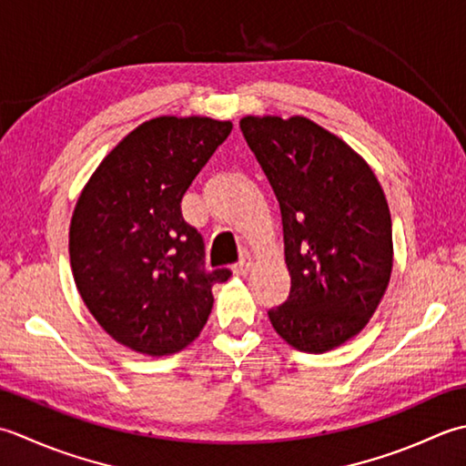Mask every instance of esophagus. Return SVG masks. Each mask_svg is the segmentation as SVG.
Segmentation results:
<instances>
[{
    "label": "esophagus",
    "mask_w": 466,
    "mask_h": 466,
    "mask_svg": "<svg viewBox=\"0 0 466 466\" xmlns=\"http://www.w3.org/2000/svg\"><path fill=\"white\" fill-rule=\"evenodd\" d=\"M251 258H249V255H243V258L239 259V263H237V265H233V273L235 275H245L247 271H249L251 269Z\"/></svg>",
    "instance_id": "obj_1"
}]
</instances>
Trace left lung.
<instances>
[{"mask_svg": "<svg viewBox=\"0 0 466 466\" xmlns=\"http://www.w3.org/2000/svg\"><path fill=\"white\" fill-rule=\"evenodd\" d=\"M247 147L279 203L289 298L268 316L301 352L354 338L390 281L392 221L382 187L344 140L303 116H245Z\"/></svg>", "mask_w": 466, "mask_h": 466, "instance_id": "left-lung-1", "label": "left lung"}]
</instances>
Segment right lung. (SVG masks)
I'll return each instance as SVG.
<instances>
[{"label":"right lung","mask_w":466,"mask_h":466,"mask_svg":"<svg viewBox=\"0 0 466 466\" xmlns=\"http://www.w3.org/2000/svg\"><path fill=\"white\" fill-rule=\"evenodd\" d=\"M231 122L158 116L118 142L76 203V288L108 334L135 352L167 356L193 341L231 271L205 269V241L180 201Z\"/></svg>","instance_id":"add662e5"}]
</instances>
